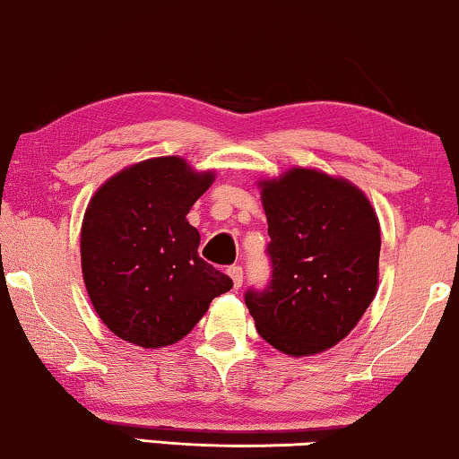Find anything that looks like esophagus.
Returning a JSON list of instances; mask_svg holds the SVG:
<instances>
[{
    "mask_svg": "<svg viewBox=\"0 0 459 459\" xmlns=\"http://www.w3.org/2000/svg\"><path fill=\"white\" fill-rule=\"evenodd\" d=\"M228 273H230V278H231V281H234V288L238 290V288L242 286V280H244V273H242V267L240 265H231L230 269H228Z\"/></svg>",
    "mask_w": 459,
    "mask_h": 459,
    "instance_id": "obj_1",
    "label": "esophagus"
}]
</instances>
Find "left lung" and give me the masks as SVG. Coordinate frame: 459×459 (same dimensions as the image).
Returning <instances> with one entry per match:
<instances>
[{
    "label": "left lung",
    "instance_id": "left-lung-1",
    "mask_svg": "<svg viewBox=\"0 0 459 459\" xmlns=\"http://www.w3.org/2000/svg\"><path fill=\"white\" fill-rule=\"evenodd\" d=\"M259 187L273 273L244 300L273 349L317 355L341 342L376 297L378 215L355 184L317 169L292 167Z\"/></svg>",
    "mask_w": 459,
    "mask_h": 459
}]
</instances>
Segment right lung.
<instances>
[{"label":"right lung","mask_w":459,"mask_h":459,"mask_svg":"<svg viewBox=\"0 0 459 459\" xmlns=\"http://www.w3.org/2000/svg\"><path fill=\"white\" fill-rule=\"evenodd\" d=\"M215 171L156 156L106 179L81 225V269L93 309L112 334L160 349L190 334L231 280L200 259L186 215Z\"/></svg>","instance_id":"right-lung-1"}]
</instances>
